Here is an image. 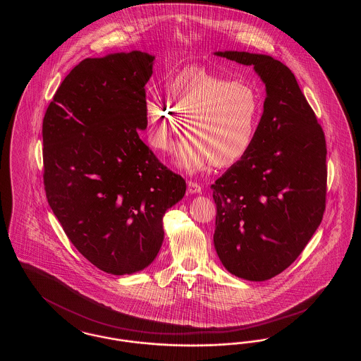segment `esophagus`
<instances>
[{
  "label": "esophagus",
  "mask_w": 361,
  "mask_h": 361,
  "mask_svg": "<svg viewBox=\"0 0 361 361\" xmlns=\"http://www.w3.org/2000/svg\"><path fill=\"white\" fill-rule=\"evenodd\" d=\"M187 187H188L189 195L200 193V192H202V187H200V184H197V183H195V181H188V183H187Z\"/></svg>",
  "instance_id": "34e87169"
}]
</instances>
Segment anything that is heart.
Here are the masks:
<instances>
[{
	"instance_id": "heart-1",
	"label": "heart",
	"mask_w": 361,
	"mask_h": 361,
	"mask_svg": "<svg viewBox=\"0 0 361 361\" xmlns=\"http://www.w3.org/2000/svg\"><path fill=\"white\" fill-rule=\"evenodd\" d=\"M147 140L158 152L172 147L184 121L190 140L177 152V161L190 172L209 162L233 166L250 152L257 134L262 105L257 90L238 80L196 68L177 74L168 86V103L145 102Z\"/></svg>"
}]
</instances>
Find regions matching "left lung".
Here are the masks:
<instances>
[{
    "mask_svg": "<svg viewBox=\"0 0 361 361\" xmlns=\"http://www.w3.org/2000/svg\"><path fill=\"white\" fill-rule=\"evenodd\" d=\"M267 87L250 152L211 185L214 245L224 268L264 281L299 257L326 207V140L291 70L269 55L218 51Z\"/></svg>",
    "mask_w": 361,
    "mask_h": 361,
    "instance_id": "8db88e82",
    "label": "left lung"
}]
</instances>
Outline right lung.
Returning a JSON list of instances; mask_svg holds the SVG:
<instances>
[{
    "label": "right lung",
    "instance_id": "right-lung-1",
    "mask_svg": "<svg viewBox=\"0 0 361 361\" xmlns=\"http://www.w3.org/2000/svg\"><path fill=\"white\" fill-rule=\"evenodd\" d=\"M154 56L86 58L65 77L43 119L44 190L70 242L94 267L130 275L149 267L162 216L185 195L137 130Z\"/></svg>",
    "mask_w": 361,
    "mask_h": 361
}]
</instances>
